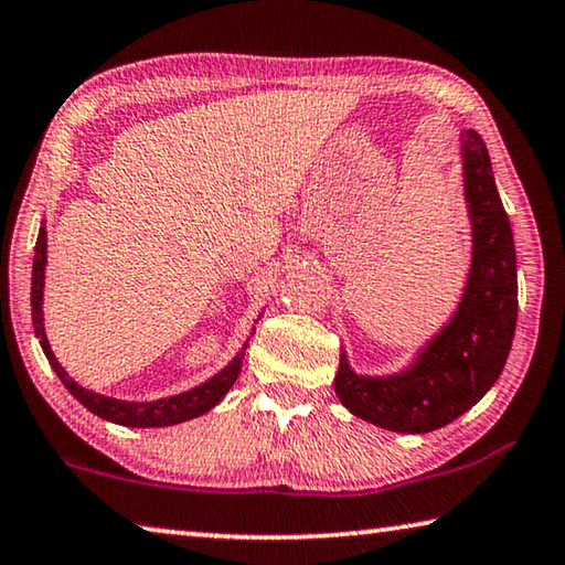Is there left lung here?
<instances>
[{"mask_svg":"<svg viewBox=\"0 0 565 565\" xmlns=\"http://www.w3.org/2000/svg\"><path fill=\"white\" fill-rule=\"evenodd\" d=\"M461 147L473 262L458 311L401 374L359 376L341 353L333 381L337 396L353 416L388 431L428 434L451 424L495 384L511 351L519 281L509 214L478 131H463Z\"/></svg>","mask_w":565,"mask_h":565,"instance_id":"1","label":"left lung"}]
</instances>
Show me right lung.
<instances>
[{"instance_id": "right-lung-1", "label": "right lung", "mask_w": 565, "mask_h": 565, "mask_svg": "<svg viewBox=\"0 0 565 565\" xmlns=\"http://www.w3.org/2000/svg\"><path fill=\"white\" fill-rule=\"evenodd\" d=\"M44 266H46V232L44 226L40 228V236H36V246H34V264H32V323H34V333L42 343V351L46 361L52 363V369L56 371V376L62 379V384L70 388V394L79 401L82 406H87L92 414H97L99 418H107L111 424L119 426H131V428H159V426H174L181 424V420L196 418L206 414L209 408H214L218 401L226 396V391L234 386V381L242 374V361L248 341L244 343V349L236 353L234 361L228 363L226 369L218 371L216 376L204 381L202 386L184 391L179 396H169V398H159V401H141V404H134V401H119V398H109L102 394H94V391L84 388L76 384V381L66 374L62 369V363L56 361L52 353L50 341H46L44 333V317H42V296H44ZM254 337V331H252Z\"/></svg>"}]
</instances>
